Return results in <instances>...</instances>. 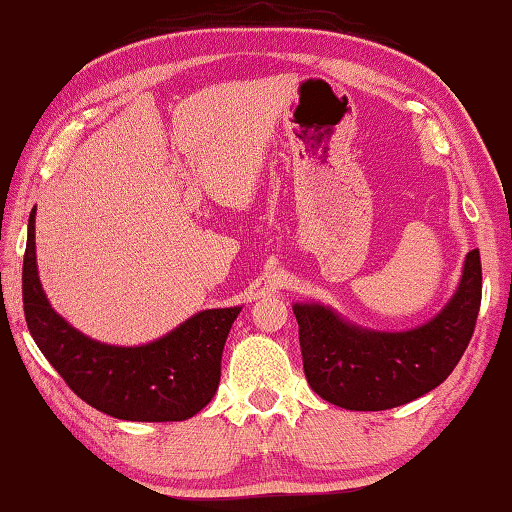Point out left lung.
Masks as SVG:
<instances>
[{
    "mask_svg": "<svg viewBox=\"0 0 512 512\" xmlns=\"http://www.w3.org/2000/svg\"><path fill=\"white\" fill-rule=\"evenodd\" d=\"M481 305L479 249L466 256L457 292L428 323L376 332L321 303H296L303 370L318 397L345 410H388L435 390L455 370Z\"/></svg>",
    "mask_w": 512,
    "mask_h": 512,
    "instance_id": "obj_1",
    "label": "left lung"
}]
</instances>
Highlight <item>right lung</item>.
Masks as SVG:
<instances>
[{
	"instance_id": "right-lung-1",
	"label": "right lung",
	"mask_w": 512,
	"mask_h": 512,
	"mask_svg": "<svg viewBox=\"0 0 512 512\" xmlns=\"http://www.w3.org/2000/svg\"><path fill=\"white\" fill-rule=\"evenodd\" d=\"M24 316L33 341L66 385L122 421H185L214 399L231 323L243 307L198 312L160 339L122 347L100 343L57 314L37 276L35 209L28 216L22 272Z\"/></svg>"
}]
</instances>
